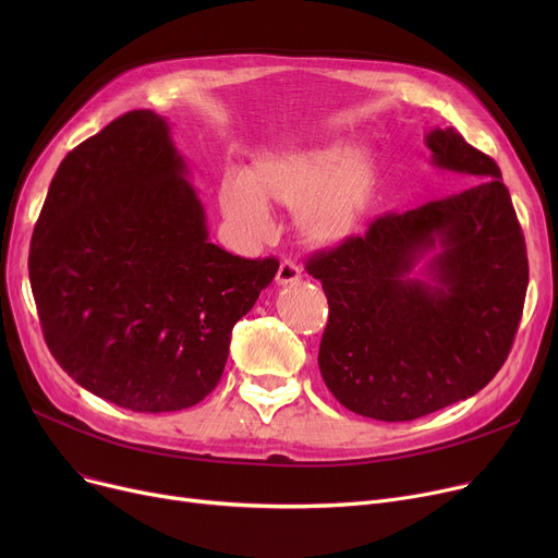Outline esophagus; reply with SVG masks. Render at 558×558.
Wrapping results in <instances>:
<instances>
[{
	"mask_svg": "<svg viewBox=\"0 0 558 558\" xmlns=\"http://www.w3.org/2000/svg\"><path fill=\"white\" fill-rule=\"evenodd\" d=\"M296 280H301V269H299V264H294L291 259L280 262L276 282H278V284H291V282H296Z\"/></svg>",
	"mask_w": 558,
	"mask_h": 558,
	"instance_id": "obj_1",
	"label": "esophagus"
}]
</instances>
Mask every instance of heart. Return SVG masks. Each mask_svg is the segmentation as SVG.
<instances>
[{
  "mask_svg": "<svg viewBox=\"0 0 558 558\" xmlns=\"http://www.w3.org/2000/svg\"><path fill=\"white\" fill-rule=\"evenodd\" d=\"M377 169L366 151L330 142L257 160L246 173L221 185L228 219L248 230H264V203L299 210V230L314 246H337L355 238L373 205Z\"/></svg>",
  "mask_w": 558,
  "mask_h": 558,
  "instance_id": "obj_1",
  "label": "heart"
}]
</instances>
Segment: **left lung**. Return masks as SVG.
<instances>
[{"instance_id": "left-lung-1", "label": "left lung", "mask_w": 558, "mask_h": 558, "mask_svg": "<svg viewBox=\"0 0 558 558\" xmlns=\"http://www.w3.org/2000/svg\"><path fill=\"white\" fill-rule=\"evenodd\" d=\"M425 144L434 167L480 181L379 217L364 238L314 253L305 267L330 307L318 348L326 387L350 412L387 423L484 389L509 355L530 282L500 167L454 129L427 131Z\"/></svg>"}]
</instances>
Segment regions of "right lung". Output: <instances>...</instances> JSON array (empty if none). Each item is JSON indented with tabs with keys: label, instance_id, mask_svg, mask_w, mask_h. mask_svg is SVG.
<instances>
[{
	"label": "right lung",
	"instance_id": "1",
	"mask_svg": "<svg viewBox=\"0 0 558 558\" xmlns=\"http://www.w3.org/2000/svg\"><path fill=\"white\" fill-rule=\"evenodd\" d=\"M187 173L165 117L131 110L65 156L34 228L28 280L53 360L131 412L208 396L278 271L210 242Z\"/></svg>",
	"mask_w": 558,
	"mask_h": 558
}]
</instances>
